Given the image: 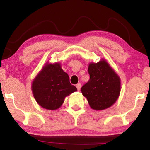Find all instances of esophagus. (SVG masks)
Instances as JSON below:
<instances>
[{"mask_svg": "<svg viewBox=\"0 0 150 150\" xmlns=\"http://www.w3.org/2000/svg\"><path fill=\"white\" fill-rule=\"evenodd\" d=\"M76 88H77V89H78V91H80V88H81V84L78 83V85H76Z\"/></svg>", "mask_w": 150, "mask_h": 150, "instance_id": "34e87169", "label": "esophagus"}]
</instances>
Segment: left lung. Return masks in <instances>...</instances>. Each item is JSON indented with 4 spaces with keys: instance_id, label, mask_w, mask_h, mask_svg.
Listing matches in <instances>:
<instances>
[{
    "instance_id": "obj_1",
    "label": "left lung",
    "mask_w": 150,
    "mask_h": 150,
    "mask_svg": "<svg viewBox=\"0 0 150 150\" xmlns=\"http://www.w3.org/2000/svg\"><path fill=\"white\" fill-rule=\"evenodd\" d=\"M90 80L81 88L83 96L90 108L103 110L116 103L121 90L119 75L105 58L98 62H90L88 65Z\"/></svg>"
}]
</instances>
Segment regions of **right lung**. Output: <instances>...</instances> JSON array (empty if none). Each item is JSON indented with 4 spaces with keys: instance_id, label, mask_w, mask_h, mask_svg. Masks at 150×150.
Returning a JSON list of instances; mask_svg holds the SVG:
<instances>
[{
    "instance_id": "add662e5",
    "label": "right lung",
    "mask_w": 150,
    "mask_h": 150,
    "mask_svg": "<svg viewBox=\"0 0 150 150\" xmlns=\"http://www.w3.org/2000/svg\"><path fill=\"white\" fill-rule=\"evenodd\" d=\"M31 89L38 104L49 110L60 108L65 98L78 90L70 84L68 75L63 71L60 62L49 61L33 79Z\"/></svg>"
}]
</instances>
